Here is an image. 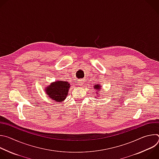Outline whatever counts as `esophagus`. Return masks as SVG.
<instances>
[{"instance_id": "34e87169", "label": "esophagus", "mask_w": 159, "mask_h": 159, "mask_svg": "<svg viewBox=\"0 0 159 159\" xmlns=\"http://www.w3.org/2000/svg\"><path fill=\"white\" fill-rule=\"evenodd\" d=\"M84 82H85V81H84V79H80V80H79V81H78V84H79V85H82L84 84Z\"/></svg>"}]
</instances>
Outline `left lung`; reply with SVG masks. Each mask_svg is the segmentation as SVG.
I'll return each instance as SVG.
<instances>
[{"instance_id":"1","label":"left lung","mask_w":159,"mask_h":159,"mask_svg":"<svg viewBox=\"0 0 159 159\" xmlns=\"http://www.w3.org/2000/svg\"><path fill=\"white\" fill-rule=\"evenodd\" d=\"M101 87H102V86H101V85H99L98 84L94 85V89L96 90V93H97V94H98L101 92Z\"/></svg>"}]
</instances>
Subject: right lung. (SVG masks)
Wrapping results in <instances>:
<instances>
[{
    "mask_svg": "<svg viewBox=\"0 0 159 159\" xmlns=\"http://www.w3.org/2000/svg\"><path fill=\"white\" fill-rule=\"evenodd\" d=\"M70 85L66 81L57 80L51 83L44 89L46 94L53 101L60 102L63 101L69 93Z\"/></svg>",
    "mask_w": 159,
    "mask_h": 159,
    "instance_id": "1",
    "label": "right lung"
}]
</instances>
